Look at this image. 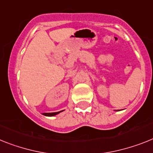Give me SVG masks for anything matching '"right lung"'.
I'll list each match as a JSON object with an SVG mask.
<instances>
[{
    "label": "right lung",
    "mask_w": 153,
    "mask_h": 153,
    "mask_svg": "<svg viewBox=\"0 0 153 153\" xmlns=\"http://www.w3.org/2000/svg\"><path fill=\"white\" fill-rule=\"evenodd\" d=\"M60 112H61V111H59V112H55V113H43V115H45V116H49V117H52V116H54V115H56V114H59Z\"/></svg>",
    "instance_id": "add662e5"
}]
</instances>
